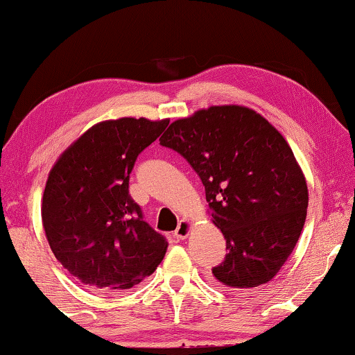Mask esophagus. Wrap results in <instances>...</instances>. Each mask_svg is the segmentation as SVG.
Masks as SVG:
<instances>
[{
	"instance_id": "34e87169",
	"label": "esophagus",
	"mask_w": 355,
	"mask_h": 355,
	"mask_svg": "<svg viewBox=\"0 0 355 355\" xmlns=\"http://www.w3.org/2000/svg\"><path fill=\"white\" fill-rule=\"evenodd\" d=\"M192 230V222H189V220H181L179 222V227L176 228V232H174V236L178 239H186L189 236V233H191Z\"/></svg>"
}]
</instances>
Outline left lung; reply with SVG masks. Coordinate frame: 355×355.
<instances>
[{"mask_svg": "<svg viewBox=\"0 0 355 355\" xmlns=\"http://www.w3.org/2000/svg\"><path fill=\"white\" fill-rule=\"evenodd\" d=\"M159 144L199 174L211 222L227 239L214 284L248 292L272 280L300 238L308 207L305 174L282 133L254 109L223 104L174 121Z\"/></svg>", "mask_w": 355, "mask_h": 355, "instance_id": "1", "label": "left lung"}]
</instances>
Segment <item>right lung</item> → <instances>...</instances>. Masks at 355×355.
Masks as SVG:
<instances>
[{"label":"right lung","instance_id":"obj_1","mask_svg":"<svg viewBox=\"0 0 355 355\" xmlns=\"http://www.w3.org/2000/svg\"><path fill=\"white\" fill-rule=\"evenodd\" d=\"M169 119H110L94 123L58 156L42 196L50 250L81 284L123 290L155 272L168 241L141 220L128 194L137 156Z\"/></svg>","mask_w":355,"mask_h":355}]
</instances>
